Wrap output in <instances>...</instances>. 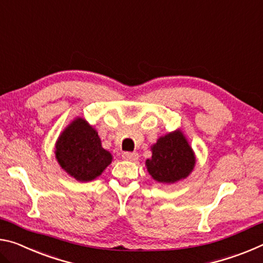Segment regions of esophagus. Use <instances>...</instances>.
Here are the masks:
<instances>
[{
    "label": "esophagus",
    "mask_w": 263,
    "mask_h": 263,
    "mask_svg": "<svg viewBox=\"0 0 263 263\" xmlns=\"http://www.w3.org/2000/svg\"><path fill=\"white\" fill-rule=\"evenodd\" d=\"M122 158L124 160H127V161L135 162V161H137L138 158H139V155H138V153H135V152H133V153H131V152H124L122 154Z\"/></svg>",
    "instance_id": "esophagus-1"
}]
</instances>
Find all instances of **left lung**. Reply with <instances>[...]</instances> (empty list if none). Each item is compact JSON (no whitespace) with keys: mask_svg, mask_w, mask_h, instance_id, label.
I'll return each mask as SVG.
<instances>
[{"mask_svg":"<svg viewBox=\"0 0 263 263\" xmlns=\"http://www.w3.org/2000/svg\"><path fill=\"white\" fill-rule=\"evenodd\" d=\"M151 149L152 158L146 160V167L160 183H175L193 172L195 153L180 130L160 137Z\"/></svg>","mask_w":263,"mask_h":263,"instance_id":"obj_1","label":"left lung"}]
</instances>
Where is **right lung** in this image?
<instances>
[{
	"label": "right lung",
	"mask_w": 263,
	"mask_h": 263,
	"mask_svg": "<svg viewBox=\"0 0 263 263\" xmlns=\"http://www.w3.org/2000/svg\"><path fill=\"white\" fill-rule=\"evenodd\" d=\"M54 153L60 167L80 182L95 180L112 161L111 153L102 147L99 133L81 117L61 132Z\"/></svg>",
	"instance_id": "obj_1"
}]
</instances>
